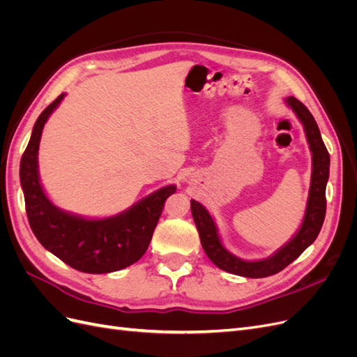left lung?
<instances>
[{
  "label": "left lung",
  "instance_id": "left-lung-1",
  "mask_svg": "<svg viewBox=\"0 0 357 357\" xmlns=\"http://www.w3.org/2000/svg\"><path fill=\"white\" fill-rule=\"evenodd\" d=\"M286 102L291 107V110L295 112L301 123L304 125L310 150L312 153V174L307 210L304 215V222H302L301 228L294 238L280 248V250L274 253L271 257L264 259V261H243V259L234 256L222 245L218 228H215L210 213L205 210L198 201H190L192 215L199 232L204 252L207 253L208 259L215 266H219L226 273L248 278H264L280 273L289 264L294 262L296 257H299L301 253L304 252L308 245L314 243L321 229L323 220H325L326 183L329 178L331 164L328 149L325 143H323L314 117H312L307 107L299 100H296L295 96H289Z\"/></svg>",
  "mask_w": 357,
  "mask_h": 357
}]
</instances>
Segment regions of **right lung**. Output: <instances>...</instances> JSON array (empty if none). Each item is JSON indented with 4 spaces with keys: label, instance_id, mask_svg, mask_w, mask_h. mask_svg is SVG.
<instances>
[{
    "label": "right lung",
    "instance_id": "right-lung-1",
    "mask_svg": "<svg viewBox=\"0 0 357 357\" xmlns=\"http://www.w3.org/2000/svg\"><path fill=\"white\" fill-rule=\"evenodd\" d=\"M66 93L38 116L20 159V185L32 232L41 245L71 268L88 274H105L135 264L146 253L167 198L176 186H165L109 219H83L53 205L38 180V146L45 123Z\"/></svg>",
    "mask_w": 357,
    "mask_h": 357
}]
</instances>
